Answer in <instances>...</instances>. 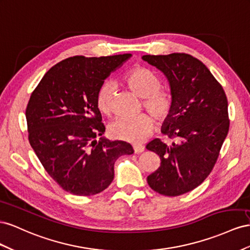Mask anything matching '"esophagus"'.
<instances>
[{"label":"esophagus","instance_id":"34e87169","mask_svg":"<svg viewBox=\"0 0 250 250\" xmlns=\"http://www.w3.org/2000/svg\"><path fill=\"white\" fill-rule=\"evenodd\" d=\"M145 151V146H134V153L135 154H140Z\"/></svg>","mask_w":250,"mask_h":250}]
</instances>
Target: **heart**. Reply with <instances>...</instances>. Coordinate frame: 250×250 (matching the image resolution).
Wrapping results in <instances>:
<instances>
[{
    "instance_id": "obj_1",
    "label": "heart",
    "mask_w": 250,
    "mask_h": 250,
    "mask_svg": "<svg viewBox=\"0 0 250 250\" xmlns=\"http://www.w3.org/2000/svg\"><path fill=\"white\" fill-rule=\"evenodd\" d=\"M125 82L135 94L144 98V106L158 121L167 119L174 110V97L168 90L161 89V82L152 71L144 67L131 70L125 77ZM115 84L105 81L99 87L96 104L103 114L112 111V101ZM154 126L153 119L146 114L134 118L119 117L109 125V133L113 138L139 145L148 137Z\"/></svg>"
}]
</instances>
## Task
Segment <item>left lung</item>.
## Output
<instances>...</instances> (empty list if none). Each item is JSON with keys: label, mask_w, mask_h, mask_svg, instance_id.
Here are the masks:
<instances>
[{"label": "left lung", "mask_w": 250, "mask_h": 250, "mask_svg": "<svg viewBox=\"0 0 250 250\" xmlns=\"http://www.w3.org/2000/svg\"><path fill=\"white\" fill-rule=\"evenodd\" d=\"M142 60L169 83L174 110L161 132L176 138L170 146L159 138L146 145L161 160L147 183L161 195L180 196L199 187L216 165L229 130L226 94L208 67L189 54L144 55Z\"/></svg>", "instance_id": "1"}]
</instances>
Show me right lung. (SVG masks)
<instances>
[{
  "instance_id": "1",
  "label": "right lung",
  "mask_w": 250,
  "mask_h": 250,
  "mask_svg": "<svg viewBox=\"0 0 250 250\" xmlns=\"http://www.w3.org/2000/svg\"><path fill=\"white\" fill-rule=\"evenodd\" d=\"M130 53L73 56L56 63L34 89L26 109L28 139L50 177L70 194L92 196L114 179V163L134 149L103 137L99 87ZM101 136L97 142L95 138Z\"/></svg>"
}]
</instances>
